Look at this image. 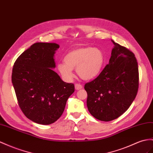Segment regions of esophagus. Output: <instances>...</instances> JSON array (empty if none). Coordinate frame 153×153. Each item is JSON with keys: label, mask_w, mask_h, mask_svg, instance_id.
<instances>
[{"label": "esophagus", "mask_w": 153, "mask_h": 153, "mask_svg": "<svg viewBox=\"0 0 153 153\" xmlns=\"http://www.w3.org/2000/svg\"><path fill=\"white\" fill-rule=\"evenodd\" d=\"M75 88H76V90H77V91H78V90H80L81 88H83V86H82L80 84H76L75 85Z\"/></svg>", "instance_id": "34e87169"}]
</instances>
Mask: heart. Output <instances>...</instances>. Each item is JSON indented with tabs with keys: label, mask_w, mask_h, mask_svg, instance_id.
<instances>
[{
	"label": "heart",
	"mask_w": 153,
	"mask_h": 153,
	"mask_svg": "<svg viewBox=\"0 0 153 153\" xmlns=\"http://www.w3.org/2000/svg\"><path fill=\"white\" fill-rule=\"evenodd\" d=\"M105 56L101 50L91 46L80 47L74 49L66 55L64 62L57 65L58 72L66 82L72 81L74 77L73 69L85 80L96 77L102 70Z\"/></svg>",
	"instance_id": "1"
}]
</instances>
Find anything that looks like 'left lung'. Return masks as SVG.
I'll return each mask as SVG.
<instances>
[{
    "label": "left lung",
    "mask_w": 153,
    "mask_h": 153,
    "mask_svg": "<svg viewBox=\"0 0 153 153\" xmlns=\"http://www.w3.org/2000/svg\"><path fill=\"white\" fill-rule=\"evenodd\" d=\"M111 41L114 46L108 64L96 79L85 85L89 112L103 121L115 120L127 110L135 99L139 85L134 54Z\"/></svg>",
    "instance_id": "left-lung-1"
}]
</instances>
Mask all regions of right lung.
I'll return each mask as SVG.
<instances>
[{
  "label": "right lung",
  "mask_w": 153,
  "mask_h": 153,
  "mask_svg": "<svg viewBox=\"0 0 153 153\" xmlns=\"http://www.w3.org/2000/svg\"><path fill=\"white\" fill-rule=\"evenodd\" d=\"M56 43L36 42L15 61L11 81L18 104L24 114L35 123L49 125L64 112L74 85L62 81L56 67Z\"/></svg>",
  "instance_id": "obj_1"
}]
</instances>
